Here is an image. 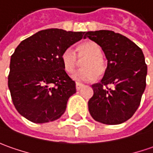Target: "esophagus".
<instances>
[{
    "instance_id": "esophagus-1",
    "label": "esophagus",
    "mask_w": 153,
    "mask_h": 153,
    "mask_svg": "<svg viewBox=\"0 0 153 153\" xmlns=\"http://www.w3.org/2000/svg\"><path fill=\"white\" fill-rule=\"evenodd\" d=\"M75 86H76V90H79L84 86V85H82V84H80V83H78L77 82L76 83V85H75Z\"/></svg>"
}]
</instances>
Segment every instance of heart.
Returning <instances> with one entry per match:
<instances>
[{"label":"heart","mask_w":153,"mask_h":153,"mask_svg":"<svg viewBox=\"0 0 153 153\" xmlns=\"http://www.w3.org/2000/svg\"><path fill=\"white\" fill-rule=\"evenodd\" d=\"M85 59L82 62V68L72 75L74 80L79 82H91L95 80L98 75L105 72L106 64L102 57L101 49L94 42H85L78 48V53L69 47L63 51L61 59L63 68L68 74L76 69L79 59Z\"/></svg>","instance_id":"obj_1"}]
</instances>
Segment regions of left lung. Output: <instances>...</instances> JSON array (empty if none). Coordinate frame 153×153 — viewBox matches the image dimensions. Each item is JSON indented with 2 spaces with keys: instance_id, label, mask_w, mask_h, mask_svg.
<instances>
[{
  "instance_id": "1",
  "label": "left lung",
  "mask_w": 153,
  "mask_h": 153,
  "mask_svg": "<svg viewBox=\"0 0 153 153\" xmlns=\"http://www.w3.org/2000/svg\"><path fill=\"white\" fill-rule=\"evenodd\" d=\"M86 37L101 47L107 59L103 79L92 85L94 94L88 102L89 111L103 124L123 123L137 110L146 88L144 54L136 43L113 31L88 32Z\"/></svg>"
}]
</instances>
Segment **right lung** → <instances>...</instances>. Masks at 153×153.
Listing matches in <instances>:
<instances>
[{"mask_svg":"<svg viewBox=\"0 0 153 153\" xmlns=\"http://www.w3.org/2000/svg\"><path fill=\"white\" fill-rule=\"evenodd\" d=\"M85 32L42 30L21 42L11 55L8 87L16 111L34 123L61 117L75 82L65 72L61 56Z\"/></svg>","mask_w":153,"mask_h":153,"instance_id":"add662e5","label":"right lung"}]
</instances>
